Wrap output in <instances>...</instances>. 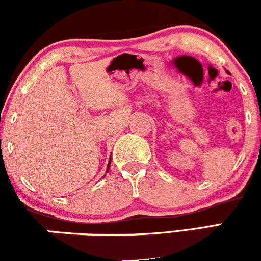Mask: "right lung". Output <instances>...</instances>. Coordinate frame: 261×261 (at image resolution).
I'll use <instances>...</instances> for the list:
<instances>
[{"label": "right lung", "mask_w": 261, "mask_h": 261, "mask_svg": "<svg viewBox=\"0 0 261 261\" xmlns=\"http://www.w3.org/2000/svg\"><path fill=\"white\" fill-rule=\"evenodd\" d=\"M109 167H110V162H109V164H108V170H109ZM107 170V172H108Z\"/></svg>", "instance_id": "add662e5"}]
</instances>
